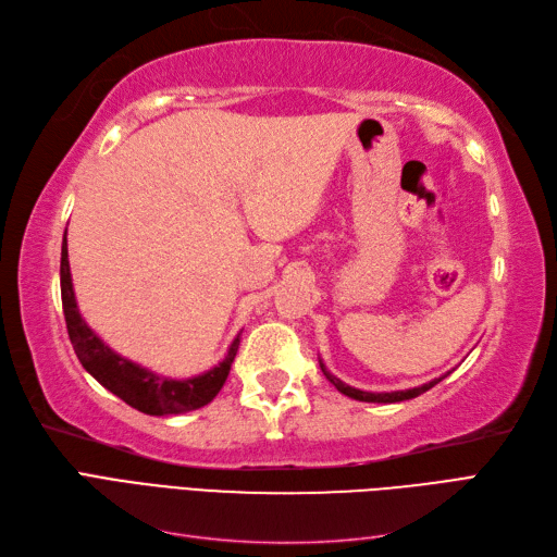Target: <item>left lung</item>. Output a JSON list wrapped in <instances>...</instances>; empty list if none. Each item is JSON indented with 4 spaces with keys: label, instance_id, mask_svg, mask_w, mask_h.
<instances>
[{
    "label": "left lung",
    "instance_id": "1",
    "mask_svg": "<svg viewBox=\"0 0 557 557\" xmlns=\"http://www.w3.org/2000/svg\"><path fill=\"white\" fill-rule=\"evenodd\" d=\"M320 369H323V374L327 376V381H330L339 393H344V395H348V397H352V399H358V401H379V404H393V401L413 399V397H418V395L428 393L430 387H434L436 383H440V381L444 379V376H442V379H434V381H430V383L411 387V391H397V393H364V391H358V387H350V385H346L344 381L332 376V374L327 372V369H325L323 362H320Z\"/></svg>",
    "mask_w": 557,
    "mask_h": 557
}]
</instances>
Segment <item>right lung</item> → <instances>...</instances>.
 <instances>
[{
  "label": "right lung",
  "instance_id": "add662e5",
  "mask_svg": "<svg viewBox=\"0 0 557 557\" xmlns=\"http://www.w3.org/2000/svg\"><path fill=\"white\" fill-rule=\"evenodd\" d=\"M60 290L66 332H70V339L81 364L86 367V372L102 383L107 391H111L115 397H121L129 407L148 416L185 413L205 407V404H209L218 393H221L234 356H237L239 350V336L232 342L221 364L213 367L207 374L185 381L158 376L153 372H148V369L129 362L127 358H121L99 339L78 313L70 274V256H66V232L60 260Z\"/></svg>",
  "mask_w": 557,
  "mask_h": 557
}]
</instances>
